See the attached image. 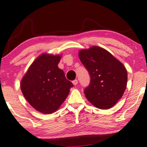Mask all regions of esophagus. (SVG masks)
Segmentation results:
<instances>
[{"label":"esophagus","instance_id":"1","mask_svg":"<svg viewBox=\"0 0 147 147\" xmlns=\"http://www.w3.org/2000/svg\"><path fill=\"white\" fill-rule=\"evenodd\" d=\"M72 83H73L74 85H77L78 84V80L75 79V80H74V81H72Z\"/></svg>","mask_w":147,"mask_h":147}]
</instances>
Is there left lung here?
Listing matches in <instances>:
<instances>
[{
  "mask_svg": "<svg viewBox=\"0 0 147 147\" xmlns=\"http://www.w3.org/2000/svg\"><path fill=\"white\" fill-rule=\"evenodd\" d=\"M79 56L91 77L89 85L84 91L86 98L97 108H111L126 88L128 74L125 66L99 46L81 50Z\"/></svg>",
  "mask_w": 147,
  "mask_h": 147,
  "instance_id": "left-lung-1",
  "label": "left lung"
}]
</instances>
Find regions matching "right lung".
<instances>
[{
    "mask_svg": "<svg viewBox=\"0 0 147 147\" xmlns=\"http://www.w3.org/2000/svg\"><path fill=\"white\" fill-rule=\"evenodd\" d=\"M61 56L42 54L29 66L21 81L23 96L37 111L45 114L56 111L73 87L58 68Z\"/></svg>",
    "mask_w": 147,
    "mask_h": 147,
    "instance_id": "right-lung-1",
    "label": "right lung"
}]
</instances>
